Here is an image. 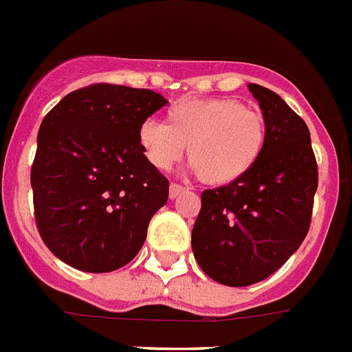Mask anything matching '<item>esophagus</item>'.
Returning a JSON list of instances; mask_svg holds the SVG:
<instances>
[{
	"label": "esophagus",
	"instance_id": "1",
	"mask_svg": "<svg viewBox=\"0 0 352 352\" xmlns=\"http://www.w3.org/2000/svg\"><path fill=\"white\" fill-rule=\"evenodd\" d=\"M182 192H185V187H182V185H178V183H170L169 187V196L170 199H174V197H178Z\"/></svg>",
	"mask_w": 352,
	"mask_h": 352
}]
</instances>
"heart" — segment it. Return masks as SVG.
<instances>
[{
  "mask_svg": "<svg viewBox=\"0 0 352 352\" xmlns=\"http://www.w3.org/2000/svg\"><path fill=\"white\" fill-rule=\"evenodd\" d=\"M267 128L258 110L233 98L183 101L167 112V124L147 119L137 140L146 160L167 170L187 146L190 169L208 185H230L253 169L263 153Z\"/></svg>",
  "mask_w": 352,
  "mask_h": 352,
  "instance_id": "obj_1",
  "label": "heart"
}]
</instances>
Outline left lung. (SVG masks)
<instances>
[{"mask_svg": "<svg viewBox=\"0 0 352 352\" xmlns=\"http://www.w3.org/2000/svg\"><path fill=\"white\" fill-rule=\"evenodd\" d=\"M267 128L260 160L244 178L201 194L192 251L206 276L248 287L269 278L308 235L319 170L310 130L276 92L256 83Z\"/></svg>", "mask_w": 352, "mask_h": 352, "instance_id": "1", "label": "left lung"}]
</instances>
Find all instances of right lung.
<instances>
[{
	"instance_id": "right-lung-1",
	"label": "right lung",
	"mask_w": 352,
	"mask_h": 352,
	"mask_svg": "<svg viewBox=\"0 0 352 352\" xmlns=\"http://www.w3.org/2000/svg\"><path fill=\"white\" fill-rule=\"evenodd\" d=\"M167 103L149 89L94 83L42 119L33 210L44 244L62 262L110 272L137 256L169 197V179L146 160L137 131Z\"/></svg>"
}]
</instances>
